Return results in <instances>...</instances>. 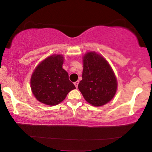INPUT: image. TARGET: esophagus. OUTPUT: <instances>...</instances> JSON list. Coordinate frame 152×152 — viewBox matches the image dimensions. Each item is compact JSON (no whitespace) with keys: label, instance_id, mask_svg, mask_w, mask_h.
I'll return each mask as SVG.
<instances>
[{"label":"esophagus","instance_id":"34e87169","mask_svg":"<svg viewBox=\"0 0 152 152\" xmlns=\"http://www.w3.org/2000/svg\"><path fill=\"white\" fill-rule=\"evenodd\" d=\"M78 83H79V81H76V82H74V85H75V86H76V88H78Z\"/></svg>","mask_w":152,"mask_h":152}]
</instances>
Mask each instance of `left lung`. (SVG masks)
<instances>
[{"label": "left lung", "instance_id": "1", "mask_svg": "<svg viewBox=\"0 0 152 152\" xmlns=\"http://www.w3.org/2000/svg\"><path fill=\"white\" fill-rule=\"evenodd\" d=\"M82 80L78 88L91 105L102 106L114 97L117 79L109 62L100 54L89 51L83 56Z\"/></svg>", "mask_w": 152, "mask_h": 152}]
</instances>
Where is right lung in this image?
Returning <instances> with one entry per match:
<instances>
[{
	"label": "right lung",
	"instance_id": "right-lung-1",
	"mask_svg": "<svg viewBox=\"0 0 152 152\" xmlns=\"http://www.w3.org/2000/svg\"><path fill=\"white\" fill-rule=\"evenodd\" d=\"M64 57L53 54L38 64L31 78V88L38 102L48 106L60 104L76 87L63 69Z\"/></svg>",
	"mask_w": 152,
	"mask_h": 152
}]
</instances>
